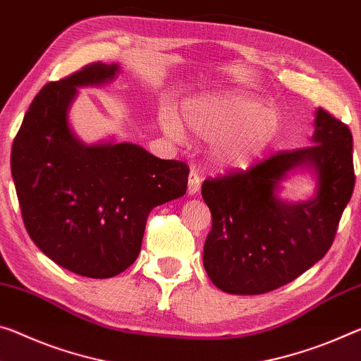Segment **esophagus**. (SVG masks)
Listing matches in <instances>:
<instances>
[{"label": "esophagus", "instance_id": "34e87169", "mask_svg": "<svg viewBox=\"0 0 361 361\" xmlns=\"http://www.w3.org/2000/svg\"><path fill=\"white\" fill-rule=\"evenodd\" d=\"M201 190V176L197 175L196 170L190 171V176H188V194H196Z\"/></svg>", "mask_w": 361, "mask_h": 361}]
</instances>
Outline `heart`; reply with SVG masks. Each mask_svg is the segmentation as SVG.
<instances>
[{"mask_svg": "<svg viewBox=\"0 0 361 361\" xmlns=\"http://www.w3.org/2000/svg\"><path fill=\"white\" fill-rule=\"evenodd\" d=\"M160 127L181 141L185 130L214 142V160L220 169H245L278 136L281 120L265 102L241 93L201 96L186 101L178 116L165 109Z\"/></svg>", "mask_w": 361, "mask_h": 361, "instance_id": "obj_1", "label": "heart"}]
</instances>
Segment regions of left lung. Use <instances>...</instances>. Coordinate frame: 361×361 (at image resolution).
<instances>
[{"label":"left lung","mask_w":361,"mask_h":361,"mask_svg":"<svg viewBox=\"0 0 361 361\" xmlns=\"http://www.w3.org/2000/svg\"><path fill=\"white\" fill-rule=\"evenodd\" d=\"M352 141L347 125L318 107L312 146L202 183L212 214L202 260L216 288L265 294L323 259L355 186ZM295 168L314 171L317 192L310 202L284 203L277 197L279 183Z\"/></svg>","instance_id":"obj_1"}]
</instances>
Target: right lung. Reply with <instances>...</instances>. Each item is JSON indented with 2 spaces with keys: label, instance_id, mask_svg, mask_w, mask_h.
Returning a JSON list of instances; mask_svg holds the SVG:
<instances>
[{
  "label": "right lung",
  "instance_id": "obj_1",
  "mask_svg": "<svg viewBox=\"0 0 361 361\" xmlns=\"http://www.w3.org/2000/svg\"><path fill=\"white\" fill-rule=\"evenodd\" d=\"M118 64L93 62L44 85L11 151V173L32 241L66 270L112 278L138 259L149 212L186 194L190 167L133 142L83 145L68 125L77 88L99 87Z\"/></svg>",
  "mask_w": 361,
  "mask_h": 361
}]
</instances>
